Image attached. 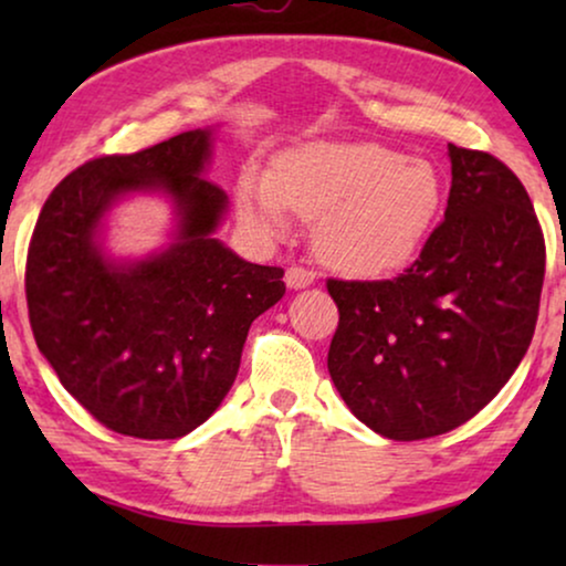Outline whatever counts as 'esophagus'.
Here are the masks:
<instances>
[{
    "label": "esophagus",
    "instance_id": "obj_1",
    "mask_svg": "<svg viewBox=\"0 0 566 566\" xmlns=\"http://www.w3.org/2000/svg\"><path fill=\"white\" fill-rule=\"evenodd\" d=\"M314 281H316V275L312 273V270H304V268H296V265H291L289 270H285V285H289L291 291L306 289V285H312Z\"/></svg>",
    "mask_w": 566,
    "mask_h": 566
}]
</instances>
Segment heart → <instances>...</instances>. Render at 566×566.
I'll use <instances>...</instances> for the list:
<instances>
[{"label": "heart", "instance_id": "1", "mask_svg": "<svg viewBox=\"0 0 566 566\" xmlns=\"http://www.w3.org/2000/svg\"><path fill=\"white\" fill-rule=\"evenodd\" d=\"M237 213L277 237L293 213L314 223V250L345 275L376 277L420 252L443 203L438 169L374 142H312L277 154L273 172L244 169Z\"/></svg>", "mask_w": 566, "mask_h": 566}]
</instances>
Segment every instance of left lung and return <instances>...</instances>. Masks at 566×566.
<instances>
[{
	"label": "left lung",
	"mask_w": 566,
	"mask_h": 566,
	"mask_svg": "<svg viewBox=\"0 0 566 566\" xmlns=\"http://www.w3.org/2000/svg\"><path fill=\"white\" fill-rule=\"evenodd\" d=\"M446 219L394 281H329L339 308L327 368L378 436L422 440L497 397L528 350L544 234L523 182L492 154L448 144Z\"/></svg>",
	"instance_id": "8db88e82"
}]
</instances>
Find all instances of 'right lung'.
Returning a JSON list of instances; mask_svg holds the SVG:
<instances>
[{
    "instance_id": "obj_1",
    "label": "right lung",
    "mask_w": 566,
    "mask_h": 566,
    "mask_svg": "<svg viewBox=\"0 0 566 566\" xmlns=\"http://www.w3.org/2000/svg\"><path fill=\"white\" fill-rule=\"evenodd\" d=\"M216 128L64 177L38 216L25 293L38 350L64 389L120 436L172 440L211 417L234 384L252 322L283 298L281 268L221 242L229 198L206 180ZM136 195L174 211L142 259L106 247L109 213Z\"/></svg>"
}]
</instances>
